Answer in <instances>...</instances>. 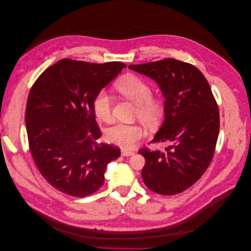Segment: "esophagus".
Instances as JSON below:
<instances>
[{"label":"esophagus","instance_id":"esophagus-1","mask_svg":"<svg viewBox=\"0 0 251 251\" xmlns=\"http://www.w3.org/2000/svg\"><path fill=\"white\" fill-rule=\"evenodd\" d=\"M133 154H134L133 151H129V150H126V149H122V155L124 156H131Z\"/></svg>","mask_w":251,"mask_h":251}]
</instances>
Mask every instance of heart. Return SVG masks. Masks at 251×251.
Here are the masks:
<instances>
[{
    "label": "heart",
    "mask_w": 251,
    "mask_h": 251,
    "mask_svg": "<svg viewBox=\"0 0 251 251\" xmlns=\"http://www.w3.org/2000/svg\"><path fill=\"white\" fill-rule=\"evenodd\" d=\"M117 89L131 102L136 104L135 117L147 126H155L162 120L165 107L162 100L152 97V87L136 75H126L116 84ZM96 116L106 123L113 120V98L105 90L99 91L93 100ZM107 139L123 148H131L144 136L138 125L119 123L106 131Z\"/></svg>",
    "instance_id": "obj_1"
}]
</instances>
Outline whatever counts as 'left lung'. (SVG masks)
Returning a JSON list of instances; mask_svg holds the SVG:
<instances>
[{
	"mask_svg": "<svg viewBox=\"0 0 251 251\" xmlns=\"http://www.w3.org/2000/svg\"><path fill=\"white\" fill-rule=\"evenodd\" d=\"M128 68L155 80L165 98V121L148 144L169 146L164 151L139 149L143 182L161 195L182 193L202 177L215 154L220 112L209 82L194 65L173 58Z\"/></svg>",
	"mask_w": 251,
	"mask_h": 251,
	"instance_id": "8db88e82",
	"label": "left lung"
}]
</instances>
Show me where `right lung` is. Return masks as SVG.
<instances>
[{"instance_id":"right-lung-1","label":"right lung","mask_w":251,"mask_h":251,"mask_svg":"<svg viewBox=\"0 0 251 251\" xmlns=\"http://www.w3.org/2000/svg\"><path fill=\"white\" fill-rule=\"evenodd\" d=\"M126 65L63 58L43 71L27 98L25 126L32 159L56 190L84 198L105 182L107 165L121 149L99 142L102 132L93 100Z\"/></svg>"}]
</instances>
